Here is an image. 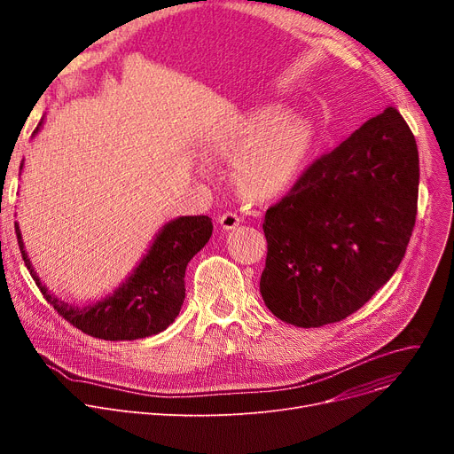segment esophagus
Returning <instances> with one entry per match:
<instances>
[{"mask_svg":"<svg viewBox=\"0 0 454 454\" xmlns=\"http://www.w3.org/2000/svg\"><path fill=\"white\" fill-rule=\"evenodd\" d=\"M239 223H241V217L235 211H226V213H223L221 217H219V224L224 230H233L235 226H239Z\"/></svg>","mask_w":454,"mask_h":454,"instance_id":"34e87169","label":"esophagus"}]
</instances>
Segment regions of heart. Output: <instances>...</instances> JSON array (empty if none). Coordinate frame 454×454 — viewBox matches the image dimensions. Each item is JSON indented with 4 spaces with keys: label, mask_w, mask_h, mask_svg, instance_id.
Listing matches in <instances>:
<instances>
[{
    "label": "heart",
    "mask_w": 454,
    "mask_h": 454,
    "mask_svg": "<svg viewBox=\"0 0 454 454\" xmlns=\"http://www.w3.org/2000/svg\"><path fill=\"white\" fill-rule=\"evenodd\" d=\"M311 134L281 106H261L231 117L211 143L215 156L235 160V184L250 199L278 195L296 176Z\"/></svg>",
    "instance_id": "heart-1"
}]
</instances>
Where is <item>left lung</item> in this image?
<instances>
[{
  "label": "left lung",
  "instance_id": "8db88e82",
  "mask_svg": "<svg viewBox=\"0 0 454 454\" xmlns=\"http://www.w3.org/2000/svg\"><path fill=\"white\" fill-rule=\"evenodd\" d=\"M418 187L416 139L392 106L317 158L265 213L259 291L272 315L320 327L359 311L407 252Z\"/></svg>",
  "mask_w": 454,
  "mask_h": 454
}]
</instances>
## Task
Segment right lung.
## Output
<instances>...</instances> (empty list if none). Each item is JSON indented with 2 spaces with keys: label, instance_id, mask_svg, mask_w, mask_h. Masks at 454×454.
I'll return each instance as SVG.
<instances>
[{
  "label": "right lung",
  "instance_id": "1",
  "mask_svg": "<svg viewBox=\"0 0 454 454\" xmlns=\"http://www.w3.org/2000/svg\"><path fill=\"white\" fill-rule=\"evenodd\" d=\"M14 228L21 257L47 303L71 325L103 340L145 339L169 327L185 298V267L204 248L213 231L206 215L171 221L161 228L134 274L112 296L93 305L74 307L45 289L23 250L18 223Z\"/></svg>",
  "mask_w": 454,
  "mask_h": 454
}]
</instances>
